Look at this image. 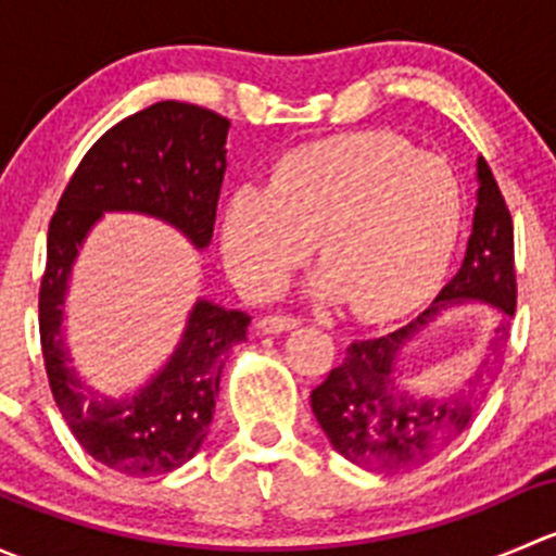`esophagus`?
Masks as SVG:
<instances>
[{
    "mask_svg": "<svg viewBox=\"0 0 556 556\" xmlns=\"http://www.w3.org/2000/svg\"><path fill=\"white\" fill-rule=\"evenodd\" d=\"M257 328H261V333H266V336H279V333H288V330L299 328V319L288 317V314H268V317H263L261 323H257Z\"/></svg>",
    "mask_w": 556,
    "mask_h": 556,
    "instance_id": "obj_1",
    "label": "esophagus"
}]
</instances>
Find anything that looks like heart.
Returning <instances> with one entry per match:
<instances>
[{"mask_svg":"<svg viewBox=\"0 0 556 556\" xmlns=\"http://www.w3.org/2000/svg\"><path fill=\"white\" fill-rule=\"evenodd\" d=\"M463 182L439 155L390 134L306 144L277 161L266 188L242 185L220 215L233 282L274 299L312 255L317 293L350 295L363 317L406 312L444 277L463 228Z\"/></svg>","mask_w":556,"mask_h":556,"instance_id":"b5f03b06","label":"heart"}]
</instances>
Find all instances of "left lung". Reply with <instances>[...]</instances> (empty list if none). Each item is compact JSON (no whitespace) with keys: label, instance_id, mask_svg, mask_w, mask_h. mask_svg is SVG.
Masks as SVG:
<instances>
[{"label":"left lung","instance_id":"1","mask_svg":"<svg viewBox=\"0 0 556 556\" xmlns=\"http://www.w3.org/2000/svg\"><path fill=\"white\" fill-rule=\"evenodd\" d=\"M476 210L459 271L433 304L392 333L352 341L339 366L312 390V412L336 452L361 468L401 473L428 463L470 422L486 387L495 382L497 361L481 363L468 390L433 397L397 382L403 350L439 323L446 312L486 304L501 312L495 333L508 336L517 309L514 226L490 166L476 161Z\"/></svg>","mask_w":556,"mask_h":556}]
</instances>
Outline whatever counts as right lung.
I'll return each instance as SVG.
<instances>
[{
    "label": "right lung",
    "instance_id": "right-lung-1",
    "mask_svg": "<svg viewBox=\"0 0 556 556\" xmlns=\"http://www.w3.org/2000/svg\"><path fill=\"white\" fill-rule=\"evenodd\" d=\"M228 128V117L185 102H159L126 117L88 150L50 220L39 285L45 371L72 435L117 473H169L201 450L226 352L247 339L250 314L199 299L169 361L139 390L106 397L83 382L66 350L64 304L72 268L104 212L155 217L177 228L195 250L210 247Z\"/></svg>",
    "mask_w": 556,
    "mask_h": 556
}]
</instances>
